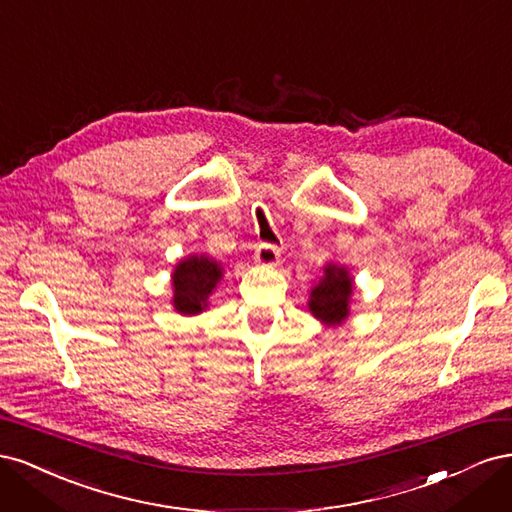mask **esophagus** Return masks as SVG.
I'll return each mask as SVG.
<instances>
[{"instance_id": "obj_1", "label": "esophagus", "mask_w": 512, "mask_h": 512, "mask_svg": "<svg viewBox=\"0 0 512 512\" xmlns=\"http://www.w3.org/2000/svg\"><path fill=\"white\" fill-rule=\"evenodd\" d=\"M254 260L258 262L260 267H275L277 262H280V247L271 245V243H260L256 247Z\"/></svg>"}]
</instances>
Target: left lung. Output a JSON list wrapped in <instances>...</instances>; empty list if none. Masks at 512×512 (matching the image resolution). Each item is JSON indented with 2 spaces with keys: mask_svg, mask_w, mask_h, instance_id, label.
<instances>
[{
  "mask_svg": "<svg viewBox=\"0 0 512 512\" xmlns=\"http://www.w3.org/2000/svg\"><path fill=\"white\" fill-rule=\"evenodd\" d=\"M350 297H352V277L346 267L327 265L320 282L309 294V312L324 324H342L350 314Z\"/></svg>",
  "mask_w": 512,
  "mask_h": 512,
  "instance_id": "obj_1",
  "label": "left lung"
}]
</instances>
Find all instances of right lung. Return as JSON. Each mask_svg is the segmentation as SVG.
Wrapping results in <instances>:
<instances>
[{
	"label": "right lung",
	"mask_w": 512,
	"mask_h": 512,
	"mask_svg": "<svg viewBox=\"0 0 512 512\" xmlns=\"http://www.w3.org/2000/svg\"><path fill=\"white\" fill-rule=\"evenodd\" d=\"M222 265L209 256L183 258L173 271V305L179 314L194 316L207 307L211 292L222 280Z\"/></svg>",
	"instance_id": "right-lung-1"
}]
</instances>
